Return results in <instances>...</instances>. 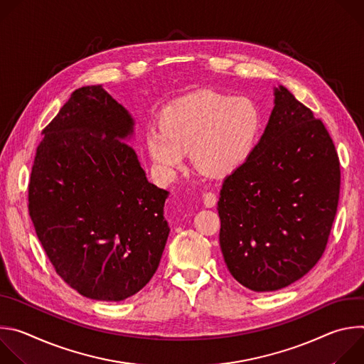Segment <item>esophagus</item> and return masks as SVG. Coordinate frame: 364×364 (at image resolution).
<instances>
[{"label":"esophagus","mask_w":364,"mask_h":364,"mask_svg":"<svg viewBox=\"0 0 364 364\" xmlns=\"http://www.w3.org/2000/svg\"><path fill=\"white\" fill-rule=\"evenodd\" d=\"M201 198H203V203H204L205 207H213L216 204V201H218V196L215 193H212V191L203 193Z\"/></svg>","instance_id":"esophagus-1"}]
</instances>
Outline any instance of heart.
Listing matches in <instances>:
<instances>
[{
	"mask_svg": "<svg viewBox=\"0 0 364 364\" xmlns=\"http://www.w3.org/2000/svg\"><path fill=\"white\" fill-rule=\"evenodd\" d=\"M261 131L262 115L253 100L207 89L170 103L160 127L146 129L145 145L155 170L167 180L186 167L190 149L201 173L223 178L247 163Z\"/></svg>",
	"mask_w": 364,
	"mask_h": 364,
	"instance_id": "b5f03b06",
	"label": "heart"
}]
</instances>
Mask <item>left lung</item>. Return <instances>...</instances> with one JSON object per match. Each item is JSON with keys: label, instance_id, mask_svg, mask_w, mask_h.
I'll list each match as a JSON object with an SVG mask.
<instances>
[{"label": "left lung", "instance_id": "left-lung-1", "mask_svg": "<svg viewBox=\"0 0 364 364\" xmlns=\"http://www.w3.org/2000/svg\"><path fill=\"white\" fill-rule=\"evenodd\" d=\"M252 157L223 181L220 249L256 292L285 288L323 256L337 213L340 161L320 119L282 85Z\"/></svg>", "mask_w": 364, "mask_h": 364}]
</instances>
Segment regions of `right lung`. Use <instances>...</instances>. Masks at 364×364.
<instances>
[{"instance_id":"right-lung-1","label":"right lung","mask_w":364,"mask_h":364,"mask_svg":"<svg viewBox=\"0 0 364 364\" xmlns=\"http://www.w3.org/2000/svg\"><path fill=\"white\" fill-rule=\"evenodd\" d=\"M134 118L102 85L76 89L44 129L28 212L58 275L80 295L122 301L160 265L168 191L146 180Z\"/></svg>"}]
</instances>
